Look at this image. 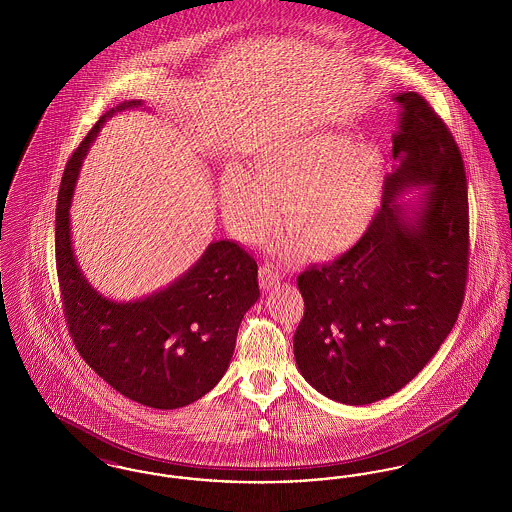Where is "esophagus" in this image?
<instances>
[{
  "label": "esophagus",
  "mask_w": 512,
  "mask_h": 512,
  "mask_svg": "<svg viewBox=\"0 0 512 512\" xmlns=\"http://www.w3.org/2000/svg\"><path fill=\"white\" fill-rule=\"evenodd\" d=\"M280 278H282V274H280L278 267H274V265L265 263L263 267L259 268V282H261V286H263L265 290H270V288L278 286V284H280Z\"/></svg>",
  "instance_id": "esophagus-1"
}]
</instances>
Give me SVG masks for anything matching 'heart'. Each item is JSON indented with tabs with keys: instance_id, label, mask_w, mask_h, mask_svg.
<instances>
[{
	"instance_id": "b5f03b06",
	"label": "heart",
	"mask_w": 512,
	"mask_h": 512,
	"mask_svg": "<svg viewBox=\"0 0 512 512\" xmlns=\"http://www.w3.org/2000/svg\"><path fill=\"white\" fill-rule=\"evenodd\" d=\"M386 161L380 147L355 144L345 132H318L259 153L251 172L238 165L220 176L228 226L245 240L267 230L280 197L286 247L317 259L349 249L374 217Z\"/></svg>"
}]
</instances>
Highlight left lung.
<instances>
[{
    "label": "left lung",
    "mask_w": 512,
    "mask_h": 512,
    "mask_svg": "<svg viewBox=\"0 0 512 512\" xmlns=\"http://www.w3.org/2000/svg\"><path fill=\"white\" fill-rule=\"evenodd\" d=\"M393 134L399 163L363 238L332 263L297 276L305 315L293 336L303 378L345 405H368L407 386L438 353L463 307L468 194L449 128L416 92ZM425 190L414 208L400 197Z\"/></svg>",
    "instance_id": "1"
}]
</instances>
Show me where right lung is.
<instances>
[{"mask_svg":"<svg viewBox=\"0 0 512 512\" xmlns=\"http://www.w3.org/2000/svg\"><path fill=\"white\" fill-rule=\"evenodd\" d=\"M142 101L109 109L69 159L55 213V261L63 313L82 359L124 397L151 409H178L213 390L234 355L238 328L259 299L257 261L230 240L211 242L167 288L113 301L76 263L71 203L84 157L103 122Z\"/></svg>","mask_w":512,"mask_h":512,"instance_id":"right-lung-1","label":"right lung"}]
</instances>
